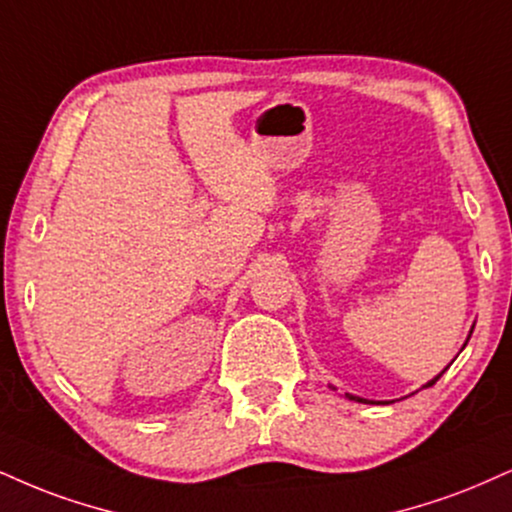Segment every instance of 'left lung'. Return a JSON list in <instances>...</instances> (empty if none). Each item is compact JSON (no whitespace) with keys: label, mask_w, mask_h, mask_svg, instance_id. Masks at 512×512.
<instances>
[{"label":"left lung","mask_w":512,"mask_h":512,"mask_svg":"<svg viewBox=\"0 0 512 512\" xmlns=\"http://www.w3.org/2000/svg\"><path fill=\"white\" fill-rule=\"evenodd\" d=\"M443 374V372H441ZM439 374V377H441ZM439 377H434L432 381H429V384H424V386H434L436 381H439ZM346 398H350V400H357V403H369V400H365V398H360V396H350V393H346Z\"/></svg>","instance_id":"1"}]
</instances>
